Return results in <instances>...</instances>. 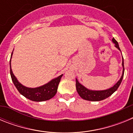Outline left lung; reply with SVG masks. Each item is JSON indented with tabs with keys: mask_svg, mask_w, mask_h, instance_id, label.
<instances>
[{
	"mask_svg": "<svg viewBox=\"0 0 133 133\" xmlns=\"http://www.w3.org/2000/svg\"><path fill=\"white\" fill-rule=\"evenodd\" d=\"M112 43L115 44V47L118 49V50L121 51V49L119 48L118 43L117 41L112 38ZM122 66H123V73H122V76L121 77L118 81L117 82L113 87L111 88L106 89V90H90V89L86 88L84 86L83 84H81L76 78V88H77V90L78 92V95L80 97L82 98L87 101H102L105 98H108L110 97V95L113 94L114 92L117 90L118 87L120 86L121 83L123 80V76H124V61H123V63H122Z\"/></svg>",
	"mask_w": 133,
	"mask_h": 133,
	"instance_id": "obj_1",
	"label": "left lung"
}]
</instances>
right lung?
Wrapping results in <instances>:
<instances>
[{
	"label": "right lung",
	"instance_id": "1",
	"mask_svg": "<svg viewBox=\"0 0 133 133\" xmlns=\"http://www.w3.org/2000/svg\"><path fill=\"white\" fill-rule=\"evenodd\" d=\"M13 51L11 54L10 61V72L11 76L12 81L13 82L14 84L18 90V92L23 95L28 99L36 102H41L47 101V100L52 98L56 95L57 92L58 86L61 81V77H63V75H60L58 77L53 78L49 83L44 84L43 86L38 87L36 88H29L26 87L25 86L20 83L17 78L14 75L12 70L11 69V58L12 56Z\"/></svg>",
	"mask_w": 133,
	"mask_h": 133
}]
</instances>
